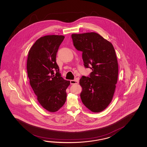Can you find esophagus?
I'll return each mask as SVG.
<instances>
[{"mask_svg": "<svg viewBox=\"0 0 147 147\" xmlns=\"http://www.w3.org/2000/svg\"><path fill=\"white\" fill-rule=\"evenodd\" d=\"M78 79H76L75 80H70V83L71 84H78Z\"/></svg>", "mask_w": 147, "mask_h": 147, "instance_id": "34e87169", "label": "esophagus"}]
</instances>
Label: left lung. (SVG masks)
Returning a JSON list of instances; mask_svg holds the SVG:
<instances>
[{"instance_id": "1", "label": "left lung", "mask_w": 147, "mask_h": 147, "mask_svg": "<svg viewBox=\"0 0 147 147\" xmlns=\"http://www.w3.org/2000/svg\"><path fill=\"white\" fill-rule=\"evenodd\" d=\"M73 45L82 52L86 68L92 70L89 77L82 76L80 98L92 112L98 113L110 104L117 82L118 65L112 44L95 32L71 35Z\"/></svg>"}]
</instances>
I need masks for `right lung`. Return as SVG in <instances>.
Instances as JSON below:
<instances>
[{"mask_svg": "<svg viewBox=\"0 0 147 147\" xmlns=\"http://www.w3.org/2000/svg\"><path fill=\"white\" fill-rule=\"evenodd\" d=\"M63 35H47L38 39L29 51L27 69L30 84L37 99L50 112L60 109L67 98L70 82L61 76L56 58ZM56 71L55 75L53 72Z\"/></svg>", "mask_w": 147, "mask_h": 147, "instance_id": "right-lung-1", "label": "right lung"}]
</instances>
